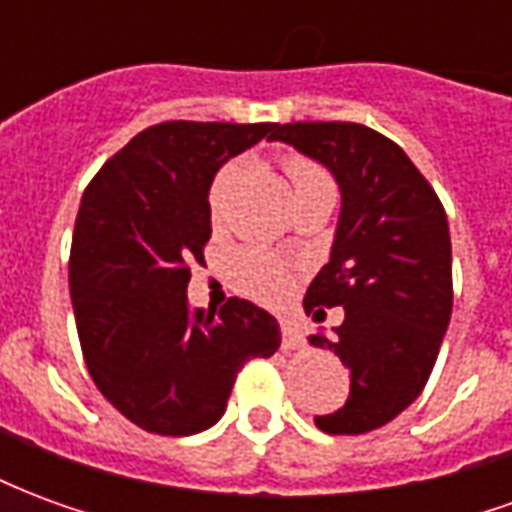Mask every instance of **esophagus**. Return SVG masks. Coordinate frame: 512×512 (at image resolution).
Instances as JSON below:
<instances>
[{"label": "esophagus", "mask_w": 512, "mask_h": 512, "mask_svg": "<svg viewBox=\"0 0 512 512\" xmlns=\"http://www.w3.org/2000/svg\"><path fill=\"white\" fill-rule=\"evenodd\" d=\"M304 345V334L293 321H282V348L285 351H296Z\"/></svg>", "instance_id": "34e87169"}]
</instances>
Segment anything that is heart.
<instances>
[{"label":"heart","mask_w":512,"mask_h":512,"mask_svg":"<svg viewBox=\"0 0 512 512\" xmlns=\"http://www.w3.org/2000/svg\"><path fill=\"white\" fill-rule=\"evenodd\" d=\"M282 169H285V178H288L293 197H307V194H334V180L329 175V169L321 167L318 161H312L299 153H290L282 158ZM233 167H224L216 172V178L208 191V208L211 216L219 213V202L222 194L230 183ZM230 279L233 285L246 296H252L257 301H279L285 299L293 285L288 266L274 257L266 249H257V246H244L230 257Z\"/></svg>","instance_id":"1"}]
</instances>
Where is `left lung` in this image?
Instances as JSON below:
<instances>
[{"mask_svg":"<svg viewBox=\"0 0 512 512\" xmlns=\"http://www.w3.org/2000/svg\"><path fill=\"white\" fill-rule=\"evenodd\" d=\"M282 139L332 169L343 191L332 260L312 279L304 310L343 307L332 337L310 345L351 370L345 406L315 425L332 436L376 430L411 406L436 365L452 312L447 213L425 175L389 136L359 123H285Z\"/></svg>","mask_w":512,"mask_h":512,"instance_id":"1","label":"left lung"}]
</instances>
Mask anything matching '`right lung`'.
I'll use <instances>...</instances> for the list:
<instances>
[{"label":"right lung","mask_w":512,"mask_h":512,"mask_svg":"<svg viewBox=\"0 0 512 512\" xmlns=\"http://www.w3.org/2000/svg\"><path fill=\"white\" fill-rule=\"evenodd\" d=\"M274 126L167 120L139 131L84 189L68 260L84 365L147 433L211 428L238 370L282 343L279 323L252 301L233 296L216 312L186 299L211 238L216 169Z\"/></svg>","instance_id":"1"}]
</instances>
